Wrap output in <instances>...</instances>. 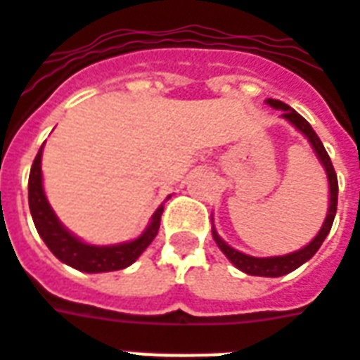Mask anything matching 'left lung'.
<instances>
[{"label": "left lung", "mask_w": 360, "mask_h": 360, "mask_svg": "<svg viewBox=\"0 0 360 360\" xmlns=\"http://www.w3.org/2000/svg\"><path fill=\"white\" fill-rule=\"evenodd\" d=\"M266 103H268L270 108H274V110H281V117L285 119V121H289V123H291V125L310 142L312 152L316 154L318 162L324 167L326 177H328V188H330V202H328V214H326L324 224H322L316 237H314L309 245H304L302 249L295 250V252L283 255V257L258 258L250 257V255H245L241 250L229 247V245L219 237L214 226H212V237H214V241H216V245L219 247V250L226 255L227 260H229L237 270L245 271V274H249V276H260V278H279V276H285L289 271L297 270V268L304 264V262H309L310 258L316 255V250L320 249V245L324 243L328 233H330L333 218H335V210H338V175L333 172L332 160L328 156L324 144L318 139V134L314 133V129L310 127L309 121L302 117V115H299L293 108H289L287 103L279 102V100H271V98H268Z\"/></svg>", "instance_id": "8db88e82"}]
</instances>
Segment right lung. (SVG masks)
<instances>
[{"mask_svg":"<svg viewBox=\"0 0 360 360\" xmlns=\"http://www.w3.org/2000/svg\"><path fill=\"white\" fill-rule=\"evenodd\" d=\"M42 150L44 144L38 150L34 162H32V167H30L28 206H30L32 219H34L36 231L44 239L46 247L53 252V257L59 258L63 264L71 266V268L79 271H86V274L123 270L127 266L133 264L134 260L148 249V245L154 241V237L158 235L164 204L158 206V210L152 214L146 229L133 241L117 243V245H90V243H84L59 221L56 212H53L48 198H46L42 179Z\"/></svg>","mask_w":360,"mask_h":360,"instance_id":"1","label":"right lung"}]
</instances>
